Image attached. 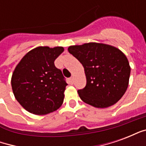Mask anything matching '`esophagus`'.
Instances as JSON below:
<instances>
[{
  "instance_id": "1",
  "label": "esophagus",
  "mask_w": 146,
  "mask_h": 146,
  "mask_svg": "<svg viewBox=\"0 0 146 146\" xmlns=\"http://www.w3.org/2000/svg\"><path fill=\"white\" fill-rule=\"evenodd\" d=\"M73 81H74V78H73V76H71L70 78V84H73Z\"/></svg>"
}]
</instances>
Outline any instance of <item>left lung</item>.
Wrapping results in <instances>:
<instances>
[{"label": "left lung", "mask_w": 146, "mask_h": 146, "mask_svg": "<svg viewBox=\"0 0 146 146\" xmlns=\"http://www.w3.org/2000/svg\"><path fill=\"white\" fill-rule=\"evenodd\" d=\"M68 51L84 69L87 84L77 92L83 102L94 107L107 108L122 98L128 87L131 66L119 48L90 42L70 46Z\"/></svg>", "instance_id": "8db88e82"}]
</instances>
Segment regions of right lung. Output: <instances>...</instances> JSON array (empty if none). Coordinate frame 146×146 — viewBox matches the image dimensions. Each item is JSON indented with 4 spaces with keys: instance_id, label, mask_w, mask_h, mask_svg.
<instances>
[{
    "instance_id": "1",
    "label": "right lung",
    "mask_w": 146,
    "mask_h": 146,
    "mask_svg": "<svg viewBox=\"0 0 146 146\" xmlns=\"http://www.w3.org/2000/svg\"><path fill=\"white\" fill-rule=\"evenodd\" d=\"M62 47L40 46L27 52L15 68L11 84L19 103L35 115L53 113L63 103L67 84L54 62Z\"/></svg>"
}]
</instances>
